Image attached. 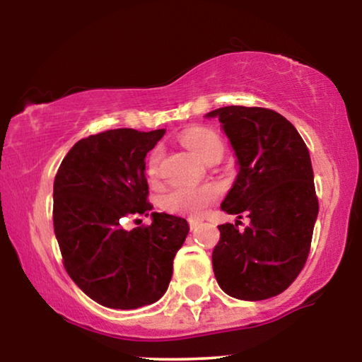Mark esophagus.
<instances>
[{"instance_id":"34e87169","label":"esophagus","mask_w":362,"mask_h":362,"mask_svg":"<svg viewBox=\"0 0 362 362\" xmlns=\"http://www.w3.org/2000/svg\"><path fill=\"white\" fill-rule=\"evenodd\" d=\"M188 225H190V230H195V228L200 225V221H198V220H188Z\"/></svg>"}]
</instances>
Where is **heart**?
Masks as SVG:
<instances>
[{
    "label": "heart",
    "mask_w": 362,
    "mask_h": 362,
    "mask_svg": "<svg viewBox=\"0 0 362 362\" xmlns=\"http://www.w3.org/2000/svg\"><path fill=\"white\" fill-rule=\"evenodd\" d=\"M180 142L193 156L203 162L223 154V141L215 131L203 126H193L182 132ZM162 159L160 149H154L147 157L146 174L151 183L159 180V165ZM220 197V188L215 183L195 188H172L160 197L159 205L164 211L188 218H200Z\"/></svg>",
    "instance_id": "b5f03b06"
}]
</instances>
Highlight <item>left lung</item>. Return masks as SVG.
I'll return each instance as SVG.
<instances>
[{"label":"left lung","mask_w":362,"mask_h":362,"mask_svg":"<svg viewBox=\"0 0 362 362\" xmlns=\"http://www.w3.org/2000/svg\"><path fill=\"white\" fill-rule=\"evenodd\" d=\"M206 116L220 119L239 162L223 211L251 220L243 231L231 223L218 226L213 272L234 298L276 297L302 272L318 215L307 144L269 108L223 106Z\"/></svg>","instance_id":"1"}]
</instances>
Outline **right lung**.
Instances as JSON below:
<instances>
[{"instance_id":"add662e5","label":"right lung","mask_w":362,"mask_h":362,"mask_svg":"<svg viewBox=\"0 0 362 362\" xmlns=\"http://www.w3.org/2000/svg\"><path fill=\"white\" fill-rule=\"evenodd\" d=\"M164 132L121 128L83 137L55 175L54 231L64 267L103 307L134 310L157 302L188 234L187 220L167 213L123 230L126 218L152 210L144 159Z\"/></svg>"}]
</instances>
